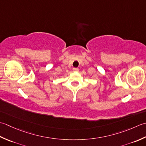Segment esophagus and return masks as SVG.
<instances>
[{
    "label": "esophagus",
    "mask_w": 146,
    "mask_h": 146,
    "mask_svg": "<svg viewBox=\"0 0 146 146\" xmlns=\"http://www.w3.org/2000/svg\"><path fill=\"white\" fill-rule=\"evenodd\" d=\"M73 72H79V69H77V68H74Z\"/></svg>",
    "instance_id": "esophagus-1"
}]
</instances>
